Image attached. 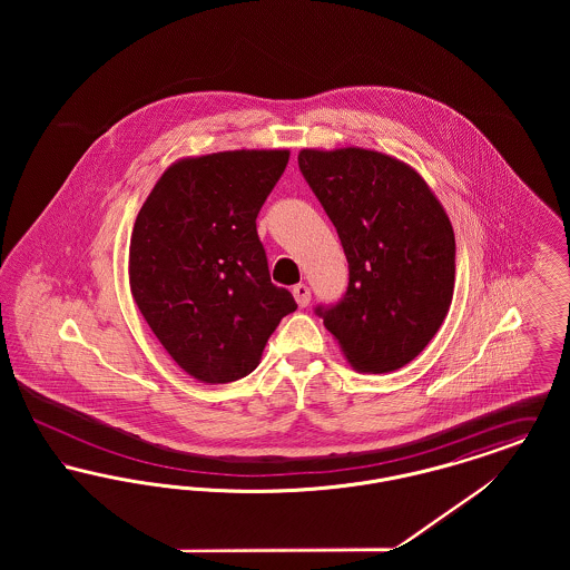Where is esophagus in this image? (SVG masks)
Here are the masks:
<instances>
[{"mask_svg": "<svg viewBox=\"0 0 570 570\" xmlns=\"http://www.w3.org/2000/svg\"><path fill=\"white\" fill-rule=\"evenodd\" d=\"M293 295H295L298 307H307V305H309L312 293H309V288H307L305 284H297V286L293 288Z\"/></svg>", "mask_w": 570, "mask_h": 570, "instance_id": "34e87169", "label": "esophagus"}]
</instances>
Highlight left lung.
I'll list each match as a JSON object with an SVG mask.
<instances>
[{
    "instance_id": "8db88e82",
    "label": "left lung",
    "mask_w": 570,
    "mask_h": 570,
    "mask_svg": "<svg viewBox=\"0 0 570 570\" xmlns=\"http://www.w3.org/2000/svg\"><path fill=\"white\" fill-rule=\"evenodd\" d=\"M298 168L337 228L351 272L344 298L318 316L356 372L404 367L453 301L451 219L410 164L374 149H301Z\"/></svg>"
}]
</instances>
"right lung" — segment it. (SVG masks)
I'll return each mask as SVG.
<instances>
[{
  "instance_id": "add662e5",
  "label": "right lung",
  "mask_w": 570,
  "mask_h": 570,
  "mask_svg": "<svg viewBox=\"0 0 570 570\" xmlns=\"http://www.w3.org/2000/svg\"><path fill=\"white\" fill-rule=\"evenodd\" d=\"M288 149H235L170 164L136 216L128 277L164 351L191 379L226 384L256 370L297 309L272 284L256 217Z\"/></svg>"
}]
</instances>
